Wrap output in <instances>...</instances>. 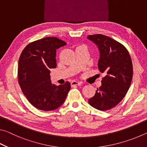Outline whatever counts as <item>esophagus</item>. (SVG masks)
<instances>
[{"mask_svg": "<svg viewBox=\"0 0 147 147\" xmlns=\"http://www.w3.org/2000/svg\"><path fill=\"white\" fill-rule=\"evenodd\" d=\"M71 85L72 87L73 86H82V83L80 82H76V81H73L71 83Z\"/></svg>", "mask_w": 147, "mask_h": 147, "instance_id": "34e87169", "label": "esophagus"}]
</instances>
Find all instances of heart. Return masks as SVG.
Wrapping results in <instances>:
<instances>
[{
  "label": "heart",
  "mask_w": 147,
  "mask_h": 147,
  "mask_svg": "<svg viewBox=\"0 0 147 147\" xmlns=\"http://www.w3.org/2000/svg\"><path fill=\"white\" fill-rule=\"evenodd\" d=\"M80 47H82V46H80Z\"/></svg>",
  "instance_id": "b5f03b06"
}]
</instances>
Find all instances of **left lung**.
<instances>
[{
  "mask_svg": "<svg viewBox=\"0 0 147 147\" xmlns=\"http://www.w3.org/2000/svg\"><path fill=\"white\" fill-rule=\"evenodd\" d=\"M88 39L98 48V67L106 76L89 104L101 111L113 108L127 93L133 76L132 62L126 47L118 41L102 34L90 35Z\"/></svg>",
  "mask_w": 147,
  "mask_h": 147,
  "instance_id": "obj_1",
  "label": "left lung"
}]
</instances>
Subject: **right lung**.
I'll list each match as a JSON object with an SVG mask.
<instances>
[{
    "label": "right lung",
    "instance_id": "obj_1",
    "mask_svg": "<svg viewBox=\"0 0 147 147\" xmlns=\"http://www.w3.org/2000/svg\"><path fill=\"white\" fill-rule=\"evenodd\" d=\"M54 37H47L29 43L20 56L18 82L23 94L35 108L51 111L63 104L71 84L56 86L51 80V69L56 67V49L66 45Z\"/></svg>",
    "mask_w": 147,
    "mask_h": 147
}]
</instances>
